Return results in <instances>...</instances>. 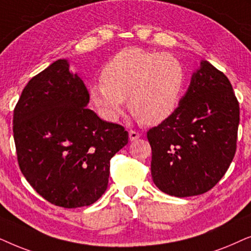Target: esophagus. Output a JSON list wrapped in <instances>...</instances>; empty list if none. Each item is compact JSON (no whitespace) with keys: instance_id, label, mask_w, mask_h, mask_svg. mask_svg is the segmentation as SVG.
<instances>
[{"instance_id":"34e87169","label":"esophagus","mask_w":251,"mask_h":251,"mask_svg":"<svg viewBox=\"0 0 251 251\" xmlns=\"http://www.w3.org/2000/svg\"><path fill=\"white\" fill-rule=\"evenodd\" d=\"M128 135H129V140H131V141H135V140H138L140 138V133L134 131V129H129Z\"/></svg>"}]
</instances>
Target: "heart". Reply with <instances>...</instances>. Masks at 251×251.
I'll return each instance as SVG.
<instances>
[{
  "mask_svg": "<svg viewBox=\"0 0 251 251\" xmlns=\"http://www.w3.org/2000/svg\"><path fill=\"white\" fill-rule=\"evenodd\" d=\"M186 81L182 63L171 53L127 48L104 65L101 81L89 88L92 101L108 120L122 115L124 100L143 124H158L175 111Z\"/></svg>",
  "mask_w": 251,
  "mask_h": 251,
  "instance_id": "b5f03b06",
  "label": "heart"
}]
</instances>
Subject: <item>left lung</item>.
Masks as SVG:
<instances>
[{
    "instance_id": "left-lung-1",
    "label": "left lung",
    "mask_w": 251,
    "mask_h": 251,
    "mask_svg": "<svg viewBox=\"0 0 251 251\" xmlns=\"http://www.w3.org/2000/svg\"><path fill=\"white\" fill-rule=\"evenodd\" d=\"M239 122L228 78L202 61L178 108L147 132L155 185L176 198L215 187L234 158Z\"/></svg>"
}]
</instances>
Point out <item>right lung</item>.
Returning a JSON list of instances; mask_svg holds the SVG:
<instances>
[{
    "label": "right lung",
    "instance_id": "add662e5",
    "mask_svg": "<svg viewBox=\"0 0 251 251\" xmlns=\"http://www.w3.org/2000/svg\"><path fill=\"white\" fill-rule=\"evenodd\" d=\"M88 102L85 83L58 59L29 80L13 110L19 169L39 195L62 208L98 201L110 160L128 142L127 131L100 119Z\"/></svg>",
    "mask_w": 251,
    "mask_h": 251
}]
</instances>
